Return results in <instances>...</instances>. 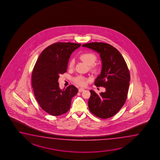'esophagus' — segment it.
Listing matches in <instances>:
<instances>
[{
    "mask_svg": "<svg viewBox=\"0 0 160 160\" xmlns=\"http://www.w3.org/2000/svg\"><path fill=\"white\" fill-rule=\"evenodd\" d=\"M85 90V89H83V88H79L78 91L79 92H82V91H83Z\"/></svg>",
    "mask_w": 160,
    "mask_h": 160,
    "instance_id": "obj_1",
    "label": "esophagus"
}]
</instances>
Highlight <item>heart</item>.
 Wrapping results in <instances>:
<instances>
[{"instance_id": "heart-1", "label": "heart", "mask_w": 160, "mask_h": 160, "mask_svg": "<svg viewBox=\"0 0 160 160\" xmlns=\"http://www.w3.org/2000/svg\"><path fill=\"white\" fill-rule=\"evenodd\" d=\"M79 58L83 62L86 63L88 65H90V68L92 72H99V67L97 65L94 64L97 60V57L95 54L91 52H86L81 54ZM74 65V60L71 59L69 61V65H68L69 68L72 69L73 68ZM73 80L77 84H78L81 86H84L86 85L87 82L89 81V79L82 75H78L74 77Z\"/></svg>"}]
</instances>
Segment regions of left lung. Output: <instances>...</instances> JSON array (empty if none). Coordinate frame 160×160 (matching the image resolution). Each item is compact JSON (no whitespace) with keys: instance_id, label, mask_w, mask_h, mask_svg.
I'll return each mask as SVG.
<instances>
[{"instance_id":"left-lung-1","label":"left lung","mask_w":160,"mask_h":160,"mask_svg":"<svg viewBox=\"0 0 160 160\" xmlns=\"http://www.w3.org/2000/svg\"><path fill=\"white\" fill-rule=\"evenodd\" d=\"M82 47L100 54L102 68L94 84L106 88V91L99 95L90 90L89 110L101 119L112 117L122 108L127 98L130 81L127 65L118 50L110 44L96 42L83 44Z\"/></svg>"}]
</instances>
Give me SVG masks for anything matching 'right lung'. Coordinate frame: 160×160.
Instances as JSON below:
<instances>
[{
	"label": "right lung",
	"mask_w": 160,
	"mask_h": 160,
	"mask_svg": "<svg viewBox=\"0 0 160 160\" xmlns=\"http://www.w3.org/2000/svg\"><path fill=\"white\" fill-rule=\"evenodd\" d=\"M81 44L56 42L44 49L38 58L32 74V85L36 99L41 108L52 116L69 111L72 97L78 90L70 85L62 90L58 80L67 72L69 58Z\"/></svg>",
	"instance_id": "obj_1"
}]
</instances>
